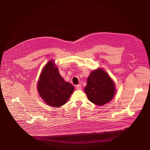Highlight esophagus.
<instances>
[{
  "instance_id": "34e87169",
  "label": "esophagus",
  "mask_w": 150,
  "mask_h": 150,
  "mask_svg": "<svg viewBox=\"0 0 150 150\" xmlns=\"http://www.w3.org/2000/svg\"><path fill=\"white\" fill-rule=\"evenodd\" d=\"M76 89L77 90H80L81 89V84H78L76 86Z\"/></svg>"
}]
</instances>
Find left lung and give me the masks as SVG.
Instances as JSON below:
<instances>
[{
	"label": "left lung",
	"mask_w": 150,
	"mask_h": 150,
	"mask_svg": "<svg viewBox=\"0 0 150 150\" xmlns=\"http://www.w3.org/2000/svg\"><path fill=\"white\" fill-rule=\"evenodd\" d=\"M113 80L102 69L90 74L84 91L90 101L97 105H103L111 101L115 93Z\"/></svg>",
	"instance_id": "1"
}]
</instances>
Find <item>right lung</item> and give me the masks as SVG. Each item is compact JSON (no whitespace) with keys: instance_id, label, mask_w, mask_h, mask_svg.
<instances>
[{"instance_id":"1","label":"right lung","mask_w":150,"mask_h":150,"mask_svg":"<svg viewBox=\"0 0 150 150\" xmlns=\"http://www.w3.org/2000/svg\"><path fill=\"white\" fill-rule=\"evenodd\" d=\"M74 91V86L60 75L53 61L43 68L38 83L39 96L47 105L58 108L66 103Z\"/></svg>"}]
</instances>
